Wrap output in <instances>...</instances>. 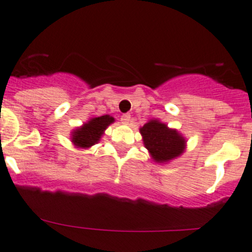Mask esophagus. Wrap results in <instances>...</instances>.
Wrapping results in <instances>:
<instances>
[{
    "instance_id": "esophagus-1",
    "label": "esophagus",
    "mask_w": 252,
    "mask_h": 252,
    "mask_svg": "<svg viewBox=\"0 0 252 252\" xmlns=\"http://www.w3.org/2000/svg\"><path fill=\"white\" fill-rule=\"evenodd\" d=\"M121 123H123L124 125H128V124L131 123V115H129V114H124V115L121 116Z\"/></svg>"
}]
</instances>
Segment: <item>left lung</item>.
<instances>
[{
    "label": "left lung",
    "mask_w": 252,
    "mask_h": 252,
    "mask_svg": "<svg viewBox=\"0 0 252 252\" xmlns=\"http://www.w3.org/2000/svg\"><path fill=\"white\" fill-rule=\"evenodd\" d=\"M143 144L158 164H166L185 152L186 138L176 128H170L158 119H152L139 128Z\"/></svg>",
    "instance_id": "1"
}]
</instances>
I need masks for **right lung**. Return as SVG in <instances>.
<instances>
[{"label":"right lung","mask_w":252,"mask_h":252,"mask_svg":"<svg viewBox=\"0 0 252 252\" xmlns=\"http://www.w3.org/2000/svg\"><path fill=\"white\" fill-rule=\"evenodd\" d=\"M115 123V119L110 115L91 118L83 125L76 127L71 132V142L76 148L88 149L100 141L104 131L111 124Z\"/></svg>","instance_id":"1"}]
</instances>
